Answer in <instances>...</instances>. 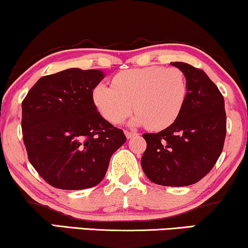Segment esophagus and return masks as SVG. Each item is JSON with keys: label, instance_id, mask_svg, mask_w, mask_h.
Instances as JSON below:
<instances>
[{"label": "esophagus", "instance_id": "esophagus-1", "mask_svg": "<svg viewBox=\"0 0 248 248\" xmlns=\"http://www.w3.org/2000/svg\"><path fill=\"white\" fill-rule=\"evenodd\" d=\"M137 132H131V131H125V136H126L127 139H131L132 137L137 136Z\"/></svg>", "mask_w": 248, "mask_h": 248}]
</instances>
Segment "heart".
<instances>
[{
    "label": "heart",
    "mask_w": 248,
    "mask_h": 248,
    "mask_svg": "<svg viewBox=\"0 0 248 248\" xmlns=\"http://www.w3.org/2000/svg\"><path fill=\"white\" fill-rule=\"evenodd\" d=\"M111 82L112 86L96 84L92 99L102 116L112 124L122 123L134 108V124L163 130L174 123L187 101V78L179 68H131L117 73Z\"/></svg>",
    "instance_id": "obj_1"
}]
</instances>
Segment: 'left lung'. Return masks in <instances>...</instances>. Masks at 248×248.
<instances>
[{"mask_svg": "<svg viewBox=\"0 0 248 248\" xmlns=\"http://www.w3.org/2000/svg\"><path fill=\"white\" fill-rule=\"evenodd\" d=\"M186 75L188 96L174 123L158 133H144V174L156 185L185 187L202 180L222 153L227 132L224 99L205 72L172 62Z\"/></svg>", "mask_w": 248, "mask_h": 248, "instance_id": "1", "label": "left lung"}]
</instances>
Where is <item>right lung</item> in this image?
<instances>
[{
  "mask_svg": "<svg viewBox=\"0 0 248 248\" xmlns=\"http://www.w3.org/2000/svg\"><path fill=\"white\" fill-rule=\"evenodd\" d=\"M105 74L70 68L41 77L22 101L28 159L54 188L81 190L104 179L112 154L126 141L96 110L93 88Z\"/></svg>",
  "mask_w": 248,
  "mask_h": 248,
  "instance_id": "add662e5",
  "label": "right lung"
}]
</instances>
